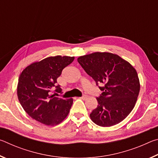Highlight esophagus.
<instances>
[{
  "mask_svg": "<svg viewBox=\"0 0 158 158\" xmlns=\"http://www.w3.org/2000/svg\"><path fill=\"white\" fill-rule=\"evenodd\" d=\"M81 98V99H82V100H86V99L88 98V96L87 95H83L82 97H81V98Z\"/></svg>",
  "mask_w": 158,
  "mask_h": 158,
  "instance_id": "esophagus-1",
  "label": "esophagus"
}]
</instances>
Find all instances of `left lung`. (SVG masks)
I'll return each mask as SVG.
<instances>
[{"label":"left lung","instance_id":"left-lung-1","mask_svg":"<svg viewBox=\"0 0 158 158\" xmlns=\"http://www.w3.org/2000/svg\"><path fill=\"white\" fill-rule=\"evenodd\" d=\"M83 69L94 79L102 93L97 98L98 105L90 114L92 121L102 127L119 123L130 113L140 90L136 69L119 56L95 52L77 59Z\"/></svg>","mask_w":158,"mask_h":158}]
</instances>
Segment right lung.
<instances>
[{
  "instance_id": "obj_1",
  "label": "right lung",
  "mask_w": 158,
  "mask_h": 158,
  "mask_svg": "<svg viewBox=\"0 0 158 158\" xmlns=\"http://www.w3.org/2000/svg\"><path fill=\"white\" fill-rule=\"evenodd\" d=\"M74 57L51 56L35 62L23 69L19 77L17 96L25 111L32 118L46 125H56L68 116L73 99L56 97L62 89L56 85L63 69Z\"/></svg>"
}]
</instances>
